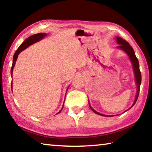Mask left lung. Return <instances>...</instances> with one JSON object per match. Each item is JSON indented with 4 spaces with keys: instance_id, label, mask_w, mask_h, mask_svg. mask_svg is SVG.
Segmentation results:
<instances>
[{
    "instance_id": "left-lung-1",
    "label": "left lung",
    "mask_w": 152,
    "mask_h": 152,
    "mask_svg": "<svg viewBox=\"0 0 152 152\" xmlns=\"http://www.w3.org/2000/svg\"><path fill=\"white\" fill-rule=\"evenodd\" d=\"M116 41L117 44H119V46H117V48L119 49V50H122L124 51V52L128 56L129 58L132 62V66H133V72H134V76H135V84H136V86H137V92H136V94L135 96V100L134 102H133V104L132 105L129 109H128L127 110H126L125 112L127 111L128 110H129L130 109L134 106V104H135L136 101L138 99V96H139V93H140V85H141V74L140 70V64H139V61L137 60V57H136L135 53L134 52V50L132 48V47H131V45H129L127 41H125V39H123V38L120 37H116ZM89 103V106L91 107V110L93 111L94 113H96L97 115H101V116H104V117H113L115 116V115H104V114H101L99 112H97L93 108L91 107V104L88 101ZM124 112V113H125Z\"/></svg>"
}]
</instances>
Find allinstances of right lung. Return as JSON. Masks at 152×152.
I'll list each match as a JSON object with an SVG mask.
<instances>
[{
  "mask_svg": "<svg viewBox=\"0 0 152 152\" xmlns=\"http://www.w3.org/2000/svg\"><path fill=\"white\" fill-rule=\"evenodd\" d=\"M48 35L47 33H37V34H35V35H33L31 36H30L28 38H27L26 39H25L23 42L19 46L18 49L17 50V51H15V54L13 56V60H12V67H11V77H12V72H13V69H14V67L15 66V63H16V61L17 60V58H18V56H19V53L23 51V50H25V49H27V48H29L30 45H31L33 44H34V43H37L38 42H39L42 39H43V38H45L46 36ZM11 90L12 91V82H11ZM69 88V86L66 89V92L68 91V90ZM66 98V96H65ZM64 107V104L62 106V108H61V109L59 111L57 114H59L61 111V110H62Z\"/></svg>",
  "mask_w": 152,
  "mask_h": 152,
  "instance_id": "obj_1",
  "label": "right lung"
}]
</instances>
